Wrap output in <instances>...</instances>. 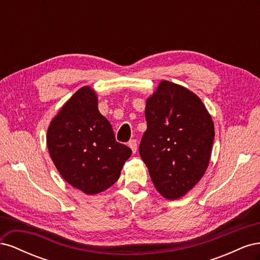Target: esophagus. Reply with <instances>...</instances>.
Segmentation results:
<instances>
[{"label": "esophagus", "instance_id": "esophagus-1", "mask_svg": "<svg viewBox=\"0 0 260 260\" xmlns=\"http://www.w3.org/2000/svg\"><path fill=\"white\" fill-rule=\"evenodd\" d=\"M128 144H129L130 148L132 149V152H133V153H136V152H137V149H138V142H137V140H136V139H132V140H130Z\"/></svg>", "mask_w": 260, "mask_h": 260}]
</instances>
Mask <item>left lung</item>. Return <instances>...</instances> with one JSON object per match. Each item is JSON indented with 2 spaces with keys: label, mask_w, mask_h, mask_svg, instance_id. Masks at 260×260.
I'll return each instance as SVG.
<instances>
[{
  "label": "left lung",
  "mask_w": 260,
  "mask_h": 260,
  "mask_svg": "<svg viewBox=\"0 0 260 260\" xmlns=\"http://www.w3.org/2000/svg\"><path fill=\"white\" fill-rule=\"evenodd\" d=\"M147 129L139 153L164 198L176 200L199 182L208 167L214 122L198 95L161 81L145 107Z\"/></svg>",
  "instance_id": "1"
}]
</instances>
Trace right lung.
Here are the masks:
<instances>
[{
	"instance_id": "obj_1",
	"label": "right lung",
	"mask_w": 260,
	"mask_h": 260,
	"mask_svg": "<svg viewBox=\"0 0 260 260\" xmlns=\"http://www.w3.org/2000/svg\"><path fill=\"white\" fill-rule=\"evenodd\" d=\"M51 158L61 177L85 194L112 186L131 149L117 142L111 123L101 115L96 94L78 90L52 120L48 137Z\"/></svg>"
}]
</instances>
